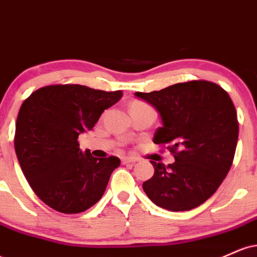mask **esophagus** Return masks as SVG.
<instances>
[{
	"label": "esophagus",
	"instance_id": "1",
	"mask_svg": "<svg viewBox=\"0 0 257 257\" xmlns=\"http://www.w3.org/2000/svg\"><path fill=\"white\" fill-rule=\"evenodd\" d=\"M137 162H138V158H135V157H123L122 158L123 164H129V163L134 164V163H137Z\"/></svg>",
	"mask_w": 257,
	"mask_h": 257
}]
</instances>
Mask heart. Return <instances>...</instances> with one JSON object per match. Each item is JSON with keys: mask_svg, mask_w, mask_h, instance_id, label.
Returning <instances> with one entry per match:
<instances>
[{"mask_svg": "<svg viewBox=\"0 0 257 257\" xmlns=\"http://www.w3.org/2000/svg\"><path fill=\"white\" fill-rule=\"evenodd\" d=\"M141 106H149V105L144 101H134V102H132L131 107H141Z\"/></svg>", "mask_w": 257, "mask_h": 257, "instance_id": "b5f03b06", "label": "heart"}]
</instances>
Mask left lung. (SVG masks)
Returning a JSON list of instances; mask_svg holds the SVG:
<instances>
[{"mask_svg":"<svg viewBox=\"0 0 257 257\" xmlns=\"http://www.w3.org/2000/svg\"><path fill=\"white\" fill-rule=\"evenodd\" d=\"M135 95L157 108L163 125L153 143L175 158L167 167L150 161L155 174L143 184L147 197L172 211L203 204L222 184L234 158L239 125L229 95L204 79Z\"/></svg>","mask_w":257,"mask_h":257,"instance_id":"1","label":"left lung"}]
</instances>
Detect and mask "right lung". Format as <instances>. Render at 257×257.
I'll use <instances>...</instances> for the list:
<instances>
[{
	"instance_id": "1",
	"label": "right lung",
	"mask_w": 257,
	"mask_h": 257,
	"mask_svg": "<svg viewBox=\"0 0 257 257\" xmlns=\"http://www.w3.org/2000/svg\"><path fill=\"white\" fill-rule=\"evenodd\" d=\"M122 94L52 84L34 91L22 104L14 135L18 161L32 191L54 210L82 213L104 194L119 158H95L89 150L83 153L78 135L90 131Z\"/></svg>"
}]
</instances>
